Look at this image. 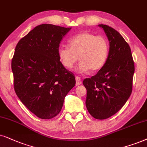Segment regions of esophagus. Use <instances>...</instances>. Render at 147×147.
<instances>
[{"instance_id":"34e87169","label":"esophagus","mask_w":147,"mask_h":147,"mask_svg":"<svg viewBox=\"0 0 147 147\" xmlns=\"http://www.w3.org/2000/svg\"><path fill=\"white\" fill-rule=\"evenodd\" d=\"M81 84V79L79 77H76V85L77 86H79Z\"/></svg>"}]
</instances>
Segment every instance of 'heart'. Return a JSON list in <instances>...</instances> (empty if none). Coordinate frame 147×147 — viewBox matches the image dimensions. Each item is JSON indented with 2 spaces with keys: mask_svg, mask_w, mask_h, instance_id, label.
Returning <instances> with one entry per match:
<instances>
[{
  "mask_svg": "<svg viewBox=\"0 0 147 147\" xmlns=\"http://www.w3.org/2000/svg\"><path fill=\"white\" fill-rule=\"evenodd\" d=\"M68 46L69 48L62 47L58 49L60 63L66 69H71L79 57L81 62L77 72L81 74L87 73L90 70L95 72L101 69L109 56V44L107 39L89 31H83L70 38Z\"/></svg>",
  "mask_w": 147,
  "mask_h": 147,
  "instance_id": "1",
  "label": "heart"
}]
</instances>
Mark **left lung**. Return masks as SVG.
<instances>
[{"instance_id": "left-lung-1", "label": "left lung", "mask_w": 147, "mask_h": 147, "mask_svg": "<svg viewBox=\"0 0 147 147\" xmlns=\"http://www.w3.org/2000/svg\"><path fill=\"white\" fill-rule=\"evenodd\" d=\"M99 26L109 40V56L104 66L83 84L88 111L95 119L104 120L118 112L130 97L134 64L130 46L120 33L108 25Z\"/></svg>"}]
</instances>
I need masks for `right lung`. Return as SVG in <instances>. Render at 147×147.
<instances>
[{
    "instance_id": "obj_1",
    "label": "right lung",
    "mask_w": 147,
    "mask_h": 147,
    "mask_svg": "<svg viewBox=\"0 0 147 147\" xmlns=\"http://www.w3.org/2000/svg\"><path fill=\"white\" fill-rule=\"evenodd\" d=\"M71 29L42 24L21 38L11 62L14 89L21 102L42 119L57 116L75 85L73 73L58 58L60 41Z\"/></svg>"
}]
</instances>
